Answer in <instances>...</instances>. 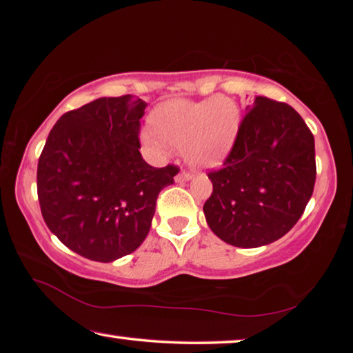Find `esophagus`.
I'll use <instances>...</instances> for the list:
<instances>
[{
	"mask_svg": "<svg viewBox=\"0 0 353 353\" xmlns=\"http://www.w3.org/2000/svg\"><path fill=\"white\" fill-rule=\"evenodd\" d=\"M191 176L190 172H187V171H181L177 174V177H176V182H188V181H191Z\"/></svg>",
	"mask_w": 353,
	"mask_h": 353,
	"instance_id": "obj_1",
	"label": "esophagus"
}]
</instances>
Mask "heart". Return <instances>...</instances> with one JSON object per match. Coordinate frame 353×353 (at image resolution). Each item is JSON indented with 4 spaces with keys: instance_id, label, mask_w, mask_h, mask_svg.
Wrapping results in <instances>:
<instances>
[{
    "instance_id": "heart-1",
    "label": "heart",
    "mask_w": 353,
    "mask_h": 353,
    "mask_svg": "<svg viewBox=\"0 0 353 353\" xmlns=\"http://www.w3.org/2000/svg\"><path fill=\"white\" fill-rule=\"evenodd\" d=\"M151 132L141 141L157 155H168L171 146L182 148L183 157L196 168H216L234 148L241 126V112L229 98L204 101L174 99L152 112Z\"/></svg>"
}]
</instances>
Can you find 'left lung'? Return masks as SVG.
I'll list each match as a JSON object with an SVG mask.
<instances>
[{
	"instance_id": "left-lung-1",
	"label": "left lung",
	"mask_w": 353,
	"mask_h": 353,
	"mask_svg": "<svg viewBox=\"0 0 353 353\" xmlns=\"http://www.w3.org/2000/svg\"><path fill=\"white\" fill-rule=\"evenodd\" d=\"M246 110L223 170L208 174L204 214L221 240L250 249L294 227L313 194L316 162L313 134L291 105L255 97Z\"/></svg>"
}]
</instances>
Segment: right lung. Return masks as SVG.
<instances>
[{
    "instance_id": "right-lung-1",
    "label": "right lung",
    "mask_w": 353,
    "mask_h": 353,
    "mask_svg": "<svg viewBox=\"0 0 353 353\" xmlns=\"http://www.w3.org/2000/svg\"><path fill=\"white\" fill-rule=\"evenodd\" d=\"M148 104L132 94L99 98L67 112L39 159L43 219L73 252L109 263L145 241L160 191L176 166L154 168L140 154V118Z\"/></svg>"
}]
</instances>
